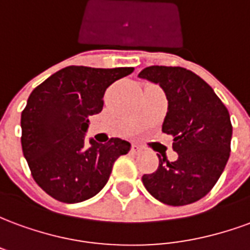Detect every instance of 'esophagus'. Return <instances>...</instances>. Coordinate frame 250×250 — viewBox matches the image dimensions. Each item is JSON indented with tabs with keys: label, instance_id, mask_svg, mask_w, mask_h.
Wrapping results in <instances>:
<instances>
[{
	"label": "esophagus",
	"instance_id": "1",
	"mask_svg": "<svg viewBox=\"0 0 250 250\" xmlns=\"http://www.w3.org/2000/svg\"><path fill=\"white\" fill-rule=\"evenodd\" d=\"M131 150H132V152H139L142 150V147L139 146V145H132V146H131Z\"/></svg>",
	"mask_w": 250,
	"mask_h": 250
}]
</instances>
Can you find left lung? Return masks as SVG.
Segmentation results:
<instances>
[{"label": "left lung", "instance_id": "1", "mask_svg": "<svg viewBox=\"0 0 250 250\" xmlns=\"http://www.w3.org/2000/svg\"><path fill=\"white\" fill-rule=\"evenodd\" d=\"M139 77L158 83L168 100L162 131L173 136L178 159L159 158L152 174L142 182L154 198L184 206L204 198L221 177L230 155L229 111L213 88L182 66L151 65Z\"/></svg>", "mask_w": 250, "mask_h": 250}]
</instances>
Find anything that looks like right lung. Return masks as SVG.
<instances>
[{
  "instance_id": "right-lung-1",
  "label": "right lung",
  "mask_w": 250,
  "mask_h": 250,
  "mask_svg": "<svg viewBox=\"0 0 250 250\" xmlns=\"http://www.w3.org/2000/svg\"><path fill=\"white\" fill-rule=\"evenodd\" d=\"M132 72L65 66L32 91L21 114V146L36 184L52 198L76 204L96 195L115 161L130 151L120 138L87 146L84 134L89 116L103 109L105 89Z\"/></svg>"
}]
</instances>
